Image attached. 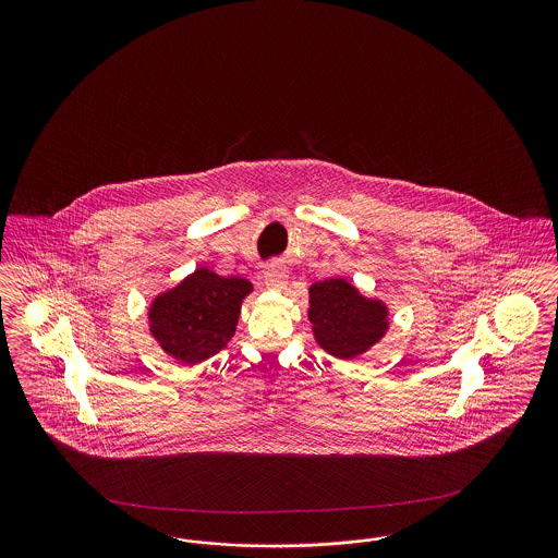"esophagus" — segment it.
Wrapping results in <instances>:
<instances>
[{
	"label": "esophagus",
	"mask_w": 558,
	"mask_h": 558,
	"mask_svg": "<svg viewBox=\"0 0 558 558\" xmlns=\"http://www.w3.org/2000/svg\"><path fill=\"white\" fill-rule=\"evenodd\" d=\"M289 282V271L287 267L269 266L266 269V287L271 291H282Z\"/></svg>",
	"instance_id": "esophagus-1"
}]
</instances>
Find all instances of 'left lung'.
Returning a JSON list of instances; mask_svg holds the SVG:
<instances>
[{"label":"left lung","mask_w":558,"mask_h":558,"mask_svg":"<svg viewBox=\"0 0 558 558\" xmlns=\"http://www.w3.org/2000/svg\"><path fill=\"white\" fill-rule=\"evenodd\" d=\"M387 305L364 294L343 278L310 287V322L318 345L335 357L353 360L383 339L389 328Z\"/></svg>","instance_id":"8db88e82"}]
</instances>
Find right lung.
<instances>
[{"label":"right lung","instance_id":"add662e5","mask_svg":"<svg viewBox=\"0 0 558 558\" xmlns=\"http://www.w3.org/2000/svg\"><path fill=\"white\" fill-rule=\"evenodd\" d=\"M251 291L244 278H223L201 267L153 301L150 332L171 357L198 364L234 337L242 299Z\"/></svg>","mask_w":558,"mask_h":558}]
</instances>
